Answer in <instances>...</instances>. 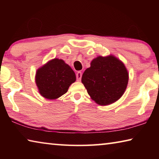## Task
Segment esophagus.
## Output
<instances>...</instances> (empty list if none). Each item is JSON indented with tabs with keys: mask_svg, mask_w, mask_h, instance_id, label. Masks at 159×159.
I'll return each instance as SVG.
<instances>
[{
	"mask_svg": "<svg viewBox=\"0 0 159 159\" xmlns=\"http://www.w3.org/2000/svg\"><path fill=\"white\" fill-rule=\"evenodd\" d=\"M82 77V73L80 71H78L76 73V79L78 81H80Z\"/></svg>",
	"mask_w": 159,
	"mask_h": 159,
	"instance_id": "esophagus-1",
	"label": "esophagus"
}]
</instances>
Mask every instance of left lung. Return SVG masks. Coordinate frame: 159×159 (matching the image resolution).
<instances>
[{
    "label": "left lung",
    "instance_id": "obj_1",
    "mask_svg": "<svg viewBox=\"0 0 159 159\" xmlns=\"http://www.w3.org/2000/svg\"><path fill=\"white\" fill-rule=\"evenodd\" d=\"M129 74L121 60L114 55L98 56L91 61L81 82L91 99L99 105L114 103L124 94Z\"/></svg>",
    "mask_w": 159,
    "mask_h": 159
}]
</instances>
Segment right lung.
<instances>
[{
  "label": "right lung",
  "instance_id": "1",
  "mask_svg": "<svg viewBox=\"0 0 159 159\" xmlns=\"http://www.w3.org/2000/svg\"><path fill=\"white\" fill-rule=\"evenodd\" d=\"M76 80L69 65L61 59L55 58L37 69L35 82L39 93L48 99H56L65 94Z\"/></svg>",
  "mask_w": 159,
  "mask_h": 159
}]
</instances>
